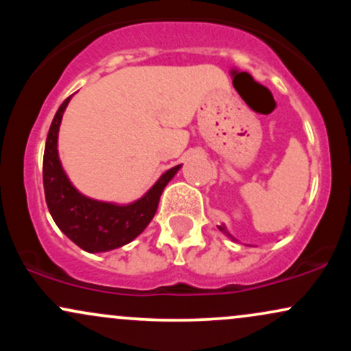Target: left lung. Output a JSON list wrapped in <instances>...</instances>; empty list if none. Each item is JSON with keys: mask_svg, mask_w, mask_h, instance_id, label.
Masks as SVG:
<instances>
[{"mask_svg": "<svg viewBox=\"0 0 351 351\" xmlns=\"http://www.w3.org/2000/svg\"><path fill=\"white\" fill-rule=\"evenodd\" d=\"M217 228H219V231H223V232H226V234L229 236V232L226 231V228H224V226H217Z\"/></svg>", "mask_w": 351, "mask_h": 351, "instance_id": "1", "label": "left lung"}]
</instances>
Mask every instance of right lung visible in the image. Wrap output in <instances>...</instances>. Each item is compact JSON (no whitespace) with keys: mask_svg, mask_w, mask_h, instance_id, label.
<instances>
[{"mask_svg":"<svg viewBox=\"0 0 351 351\" xmlns=\"http://www.w3.org/2000/svg\"><path fill=\"white\" fill-rule=\"evenodd\" d=\"M71 97L60 104L47 134L43 160L44 195L49 213L72 243L87 252H104L120 247L142 234L155 216L160 196L181 165L163 173L150 191L127 206L95 201L80 195L67 180L58 155V134L62 114Z\"/></svg>","mask_w":351,"mask_h":351,"instance_id":"right-lung-1","label":"right lung"}]
</instances>
